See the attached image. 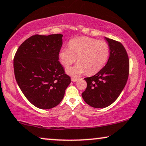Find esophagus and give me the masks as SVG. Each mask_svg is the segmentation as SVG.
<instances>
[{
    "mask_svg": "<svg viewBox=\"0 0 146 146\" xmlns=\"http://www.w3.org/2000/svg\"><path fill=\"white\" fill-rule=\"evenodd\" d=\"M72 82H77L78 80V78H72Z\"/></svg>",
    "mask_w": 146,
    "mask_h": 146,
    "instance_id": "1",
    "label": "esophagus"
}]
</instances>
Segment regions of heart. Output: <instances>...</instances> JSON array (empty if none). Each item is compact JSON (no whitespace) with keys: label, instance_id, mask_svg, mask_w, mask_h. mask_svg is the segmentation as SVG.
<instances>
[{"label":"heart","instance_id":"1","mask_svg":"<svg viewBox=\"0 0 146 146\" xmlns=\"http://www.w3.org/2000/svg\"><path fill=\"white\" fill-rule=\"evenodd\" d=\"M110 47L104 41L88 37H80L71 40L68 48L63 47L59 52L60 62L68 67L76 61L78 63L66 69V72L77 76L86 72L87 74H94L104 67L108 60Z\"/></svg>","mask_w":146,"mask_h":146}]
</instances>
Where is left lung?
<instances>
[{
  "instance_id": "left-lung-1",
  "label": "left lung",
  "mask_w": 146,
  "mask_h": 146,
  "mask_svg": "<svg viewBox=\"0 0 146 146\" xmlns=\"http://www.w3.org/2000/svg\"><path fill=\"white\" fill-rule=\"evenodd\" d=\"M110 47L107 64L97 74L85 78L87 88L82 94L84 100L96 108H104L114 102L126 84L129 75V58L119 42L105 37Z\"/></svg>"
}]
</instances>
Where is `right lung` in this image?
<instances>
[{
  "label": "right lung",
  "mask_w": 146,
  "mask_h": 146,
  "mask_svg": "<svg viewBox=\"0 0 146 146\" xmlns=\"http://www.w3.org/2000/svg\"><path fill=\"white\" fill-rule=\"evenodd\" d=\"M62 36L61 34L32 36L20 46L14 58L18 85L28 100L38 108L58 105L71 82L58 61Z\"/></svg>",
  "instance_id": "1"
}]
</instances>
